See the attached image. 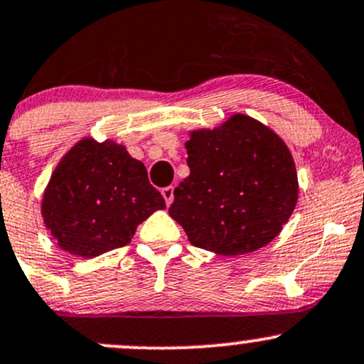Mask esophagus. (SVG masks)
Instances as JSON below:
<instances>
[{"instance_id":"1","label":"esophagus","mask_w":364,"mask_h":364,"mask_svg":"<svg viewBox=\"0 0 364 364\" xmlns=\"http://www.w3.org/2000/svg\"><path fill=\"white\" fill-rule=\"evenodd\" d=\"M162 197L167 205H171L174 200V186H166V188H162Z\"/></svg>"}]
</instances>
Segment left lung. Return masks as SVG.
Listing matches in <instances>:
<instances>
[{"instance_id":"8db88e82","label":"left lung","mask_w":364,"mask_h":364,"mask_svg":"<svg viewBox=\"0 0 364 364\" xmlns=\"http://www.w3.org/2000/svg\"><path fill=\"white\" fill-rule=\"evenodd\" d=\"M190 176L174 190L169 214L190 243L221 255L261 249L282 231L297 203V173L285 143L237 114L186 143Z\"/></svg>"}]
</instances>
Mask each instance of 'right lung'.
Here are the masks:
<instances>
[{
  "label": "right lung",
  "mask_w": 364,
  "mask_h": 364,
  "mask_svg": "<svg viewBox=\"0 0 364 364\" xmlns=\"http://www.w3.org/2000/svg\"><path fill=\"white\" fill-rule=\"evenodd\" d=\"M159 209L166 202L145 166L124 146L93 139L79 141L62 159L43 198L51 237L81 257L127 245L139 223Z\"/></svg>",
  "instance_id": "add662e5"
}]
</instances>
